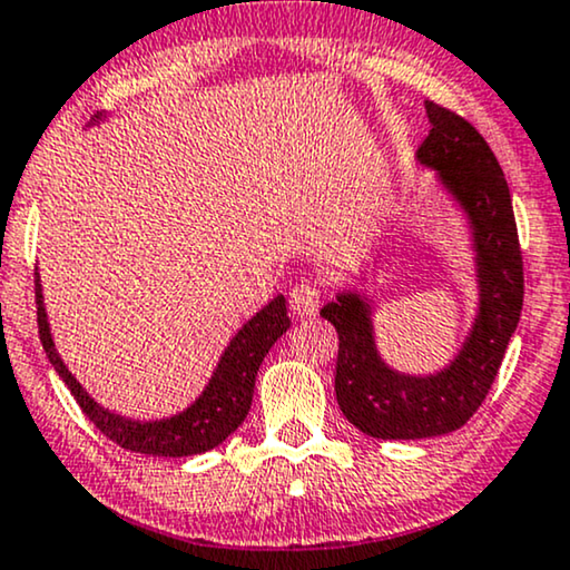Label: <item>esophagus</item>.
<instances>
[{
  "label": "esophagus",
  "instance_id": "34e87169",
  "mask_svg": "<svg viewBox=\"0 0 570 570\" xmlns=\"http://www.w3.org/2000/svg\"><path fill=\"white\" fill-rule=\"evenodd\" d=\"M289 307L297 318H309V315L318 313L321 307V289L309 281H302V284H294L289 292Z\"/></svg>",
  "mask_w": 570,
  "mask_h": 570
}]
</instances>
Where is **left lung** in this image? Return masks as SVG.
<instances>
[{
    "label": "left lung",
    "mask_w": 570,
    "mask_h": 570,
    "mask_svg": "<svg viewBox=\"0 0 570 570\" xmlns=\"http://www.w3.org/2000/svg\"><path fill=\"white\" fill-rule=\"evenodd\" d=\"M426 112L431 131L415 157L436 170L471 226L479 313L446 368L410 376L381 360L363 294L338 292L323 305L321 315L338 334L336 402L373 439H429L468 423L494 384L523 307V257L505 173L465 118L436 102H426Z\"/></svg>",
    "instance_id": "8db88e82"
}]
</instances>
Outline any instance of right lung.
I'll return each mask as SVG.
<instances>
[{"instance_id":"1","label":"right lung","mask_w":570,"mask_h":570,"mask_svg":"<svg viewBox=\"0 0 570 570\" xmlns=\"http://www.w3.org/2000/svg\"><path fill=\"white\" fill-rule=\"evenodd\" d=\"M36 315H39V336L49 363L55 365V371L68 384L70 394L81 405L86 417L124 450L157 458L199 455V452H207L226 442L249 413L263 357L268 355L276 338L286 334L292 323L289 315H286L284 294H278L276 299H271L261 313L252 315L236 331V336L228 342L226 352L215 365L213 379L207 381V386L202 389V394L189 407L170 417H160V421H131V417L110 413L99 402H94L86 394V389L78 384L73 373L65 368L62 357L55 350L52 331H49L39 276H36Z\"/></svg>"}]
</instances>
